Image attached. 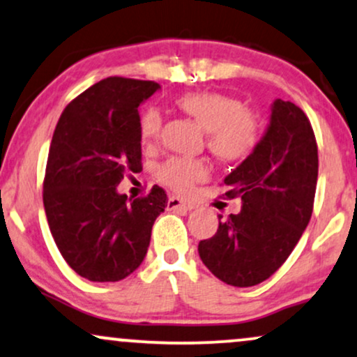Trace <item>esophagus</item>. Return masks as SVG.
I'll use <instances>...</instances> for the list:
<instances>
[{
	"label": "esophagus",
	"mask_w": 357,
	"mask_h": 357,
	"mask_svg": "<svg viewBox=\"0 0 357 357\" xmlns=\"http://www.w3.org/2000/svg\"><path fill=\"white\" fill-rule=\"evenodd\" d=\"M167 206H169L170 210H183V212H190L193 208V204L178 199V197H170L169 202H167Z\"/></svg>",
	"instance_id": "esophagus-1"
}]
</instances>
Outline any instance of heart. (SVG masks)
Listing matches in <instances>:
<instances>
[{
  "label": "heart",
  "instance_id": "heart-1",
  "mask_svg": "<svg viewBox=\"0 0 357 357\" xmlns=\"http://www.w3.org/2000/svg\"><path fill=\"white\" fill-rule=\"evenodd\" d=\"M178 111L192 117L206 132V149L222 162H240L255 151L261 135L257 114L243 107L233 96L215 91L187 92L175 100ZM162 116L149 107L140 117V139L151 147L157 142ZM158 180L178 193L190 192L208 175L205 162L195 158L174 157L164 162L157 172Z\"/></svg>",
  "mask_w": 357,
  "mask_h": 357
}]
</instances>
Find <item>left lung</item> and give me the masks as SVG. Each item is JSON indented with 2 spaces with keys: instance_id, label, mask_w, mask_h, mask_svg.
<instances>
[{
  "instance_id": "left-lung-1",
  "label": "left lung",
  "mask_w": 357,
  "mask_h": 357,
  "mask_svg": "<svg viewBox=\"0 0 357 357\" xmlns=\"http://www.w3.org/2000/svg\"><path fill=\"white\" fill-rule=\"evenodd\" d=\"M223 182L228 199H241V210L223 222L220 215L199 255L223 283L255 286L283 265L313 213L318 145L306 114L276 99L261 140Z\"/></svg>"
}]
</instances>
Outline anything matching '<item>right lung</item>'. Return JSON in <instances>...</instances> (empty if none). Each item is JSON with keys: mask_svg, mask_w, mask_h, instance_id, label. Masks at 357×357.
Here are the masks:
<instances>
[{"mask_svg": "<svg viewBox=\"0 0 357 357\" xmlns=\"http://www.w3.org/2000/svg\"><path fill=\"white\" fill-rule=\"evenodd\" d=\"M160 86L107 77L66 105L52 135L43 202L63 258L89 281H121L147 255L167 193L153 185L130 200L117 192L127 172L142 170L139 105Z\"/></svg>", "mask_w": 357, "mask_h": 357, "instance_id": "add662e5", "label": "right lung"}]
</instances>
